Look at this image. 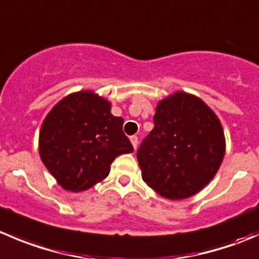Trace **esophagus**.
Segmentation results:
<instances>
[{
	"label": "esophagus",
	"mask_w": 259,
	"mask_h": 259,
	"mask_svg": "<svg viewBox=\"0 0 259 259\" xmlns=\"http://www.w3.org/2000/svg\"><path fill=\"white\" fill-rule=\"evenodd\" d=\"M130 142H132L134 149H137V147H138V137H137V135H133V137H130Z\"/></svg>",
	"instance_id": "1"
}]
</instances>
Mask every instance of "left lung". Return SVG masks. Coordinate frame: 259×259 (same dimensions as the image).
<instances>
[{
	"label": "left lung",
	"instance_id": "left-lung-1",
	"mask_svg": "<svg viewBox=\"0 0 259 259\" xmlns=\"http://www.w3.org/2000/svg\"><path fill=\"white\" fill-rule=\"evenodd\" d=\"M154 129L137 158L144 182L160 196L183 200L214 178L225 154L220 120L199 97L176 92L155 109Z\"/></svg>",
	"mask_w": 259,
	"mask_h": 259
}]
</instances>
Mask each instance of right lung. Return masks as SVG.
Here are the masks:
<instances>
[{
	"instance_id": "1",
	"label": "right lung",
	"mask_w": 259,
	"mask_h": 259,
	"mask_svg": "<svg viewBox=\"0 0 259 259\" xmlns=\"http://www.w3.org/2000/svg\"><path fill=\"white\" fill-rule=\"evenodd\" d=\"M122 117L92 91L68 95L45 117L39 134L42 163L64 190L79 192L101 182L120 154L134 152Z\"/></svg>"
}]
</instances>
